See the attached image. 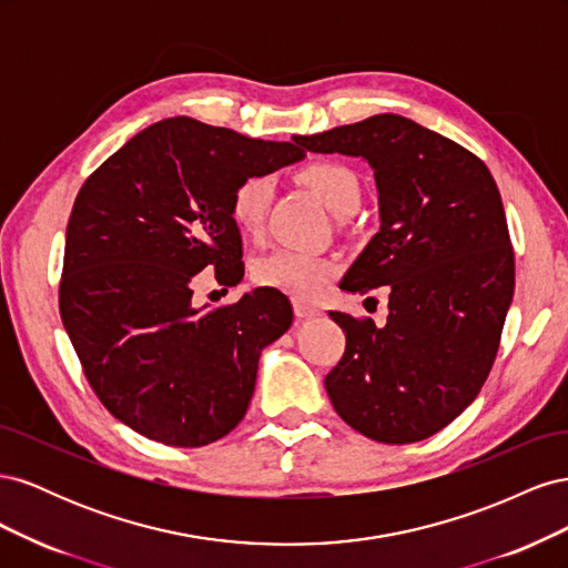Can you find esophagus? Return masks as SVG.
Instances as JSON below:
<instances>
[{"label": "esophagus", "instance_id": "esophagus-1", "mask_svg": "<svg viewBox=\"0 0 568 568\" xmlns=\"http://www.w3.org/2000/svg\"><path fill=\"white\" fill-rule=\"evenodd\" d=\"M294 313H296V317H298V320H313V317H317V315H320L317 307H313V305H305V303H301V301H296V303H294Z\"/></svg>", "mask_w": 568, "mask_h": 568}]
</instances>
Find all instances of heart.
Here are the masks:
<instances>
[{
	"label": "heart",
	"mask_w": 568,
	"mask_h": 568,
	"mask_svg": "<svg viewBox=\"0 0 568 568\" xmlns=\"http://www.w3.org/2000/svg\"><path fill=\"white\" fill-rule=\"evenodd\" d=\"M301 180L313 189L324 201L326 209L336 215H351L357 211L363 199L353 168L341 161H313L301 168ZM274 182L265 173H251L239 180L230 194V217L236 230L248 236H257L265 227L267 209L272 201ZM336 263L332 257L307 253L298 248H277L253 263V282L267 286L298 301H313L322 294V288L334 277Z\"/></svg>",
	"instance_id": "1"
}]
</instances>
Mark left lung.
I'll return each mask as SVG.
<instances>
[{
    "label": "left lung",
    "mask_w": 568,
    "mask_h": 568,
    "mask_svg": "<svg viewBox=\"0 0 568 568\" xmlns=\"http://www.w3.org/2000/svg\"><path fill=\"white\" fill-rule=\"evenodd\" d=\"M315 153L374 168L382 227L341 288L388 286V317L332 311L346 351L324 376L338 417L405 445L440 432L486 384L514 296V248L486 163L415 120L382 113L298 136Z\"/></svg>",
    "instance_id": "1"
}]
</instances>
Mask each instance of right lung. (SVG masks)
Returning <instances> with one entry per match:
<instances>
[{
  "label": "right lung",
  "instance_id": "obj_1",
  "mask_svg": "<svg viewBox=\"0 0 568 568\" xmlns=\"http://www.w3.org/2000/svg\"><path fill=\"white\" fill-rule=\"evenodd\" d=\"M305 151L178 115L134 134L84 180L65 230L59 311L84 376L115 419L201 448L244 419L257 359L294 322L282 291L194 307L205 267L236 286L234 184Z\"/></svg>",
  "mask_w": 568,
  "mask_h": 568
}]
</instances>
